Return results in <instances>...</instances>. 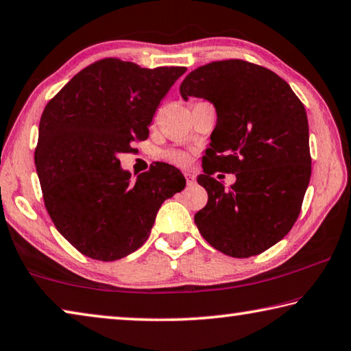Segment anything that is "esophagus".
Wrapping results in <instances>:
<instances>
[{
    "label": "esophagus",
    "instance_id": "obj_1",
    "mask_svg": "<svg viewBox=\"0 0 351 351\" xmlns=\"http://www.w3.org/2000/svg\"><path fill=\"white\" fill-rule=\"evenodd\" d=\"M186 180H187V184L190 186V184L195 182V175L193 173H186Z\"/></svg>",
    "mask_w": 351,
    "mask_h": 351
}]
</instances>
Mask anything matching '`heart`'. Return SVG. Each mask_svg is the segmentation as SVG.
<instances>
[{
    "label": "heart",
    "instance_id": "obj_1",
    "mask_svg": "<svg viewBox=\"0 0 351 351\" xmlns=\"http://www.w3.org/2000/svg\"><path fill=\"white\" fill-rule=\"evenodd\" d=\"M161 159L167 161L169 164L178 165V167H186L190 162V156L182 150H175V148H170V150H164L161 153Z\"/></svg>",
    "mask_w": 351,
    "mask_h": 351
}]
</instances>
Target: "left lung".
Segmentation results:
<instances>
[{
    "label": "left lung",
    "instance_id": "1",
    "mask_svg": "<svg viewBox=\"0 0 351 351\" xmlns=\"http://www.w3.org/2000/svg\"><path fill=\"white\" fill-rule=\"evenodd\" d=\"M182 99L215 105L217 125L198 184L207 204L195 215L204 240L219 252L247 258L287 235L299 217L311 178L304 104L271 69L239 58L207 63L180 86ZM235 173L229 189L213 178Z\"/></svg>",
    "mask_w": 351,
    "mask_h": 351
}]
</instances>
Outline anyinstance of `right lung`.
<instances>
[{
    "label": "right lung",
    "instance_id": "1",
    "mask_svg": "<svg viewBox=\"0 0 351 351\" xmlns=\"http://www.w3.org/2000/svg\"><path fill=\"white\" fill-rule=\"evenodd\" d=\"M186 71L102 58L45 106L35 148L45 207L58 232L86 257L114 261L134 252L164 201L186 187L170 164L154 162L132 181L119 161L134 141L148 138L159 102Z\"/></svg>",
    "mask_w": 351,
    "mask_h": 351
}]
</instances>
